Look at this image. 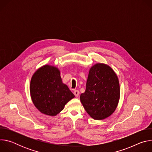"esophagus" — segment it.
<instances>
[{"mask_svg":"<svg viewBox=\"0 0 152 152\" xmlns=\"http://www.w3.org/2000/svg\"><path fill=\"white\" fill-rule=\"evenodd\" d=\"M73 93H74L75 96L76 97H77L79 96V91L78 90H75L74 92H73Z\"/></svg>","mask_w":152,"mask_h":152,"instance_id":"obj_1","label":"esophagus"}]
</instances>
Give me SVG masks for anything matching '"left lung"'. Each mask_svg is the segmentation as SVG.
Here are the masks:
<instances>
[{
    "mask_svg": "<svg viewBox=\"0 0 152 152\" xmlns=\"http://www.w3.org/2000/svg\"><path fill=\"white\" fill-rule=\"evenodd\" d=\"M120 96L118 76L107 64L97 63L90 69L86 90L80 102L89 115L102 120L111 115L117 107Z\"/></svg>",
    "mask_w": 152,
    "mask_h": 152,
    "instance_id": "8db88e82",
    "label": "left lung"
}]
</instances>
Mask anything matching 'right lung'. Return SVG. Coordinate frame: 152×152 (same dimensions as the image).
Masks as SVG:
<instances>
[{"label": "right lung", "mask_w": 152, "mask_h": 152, "mask_svg": "<svg viewBox=\"0 0 152 152\" xmlns=\"http://www.w3.org/2000/svg\"><path fill=\"white\" fill-rule=\"evenodd\" d=\"M58 68L45 65L33 74L30 94L37 109L42 114L56 116L75 95L64 84Z\"/></svg>", "instance_id": "obj_1"}]
</instances>
